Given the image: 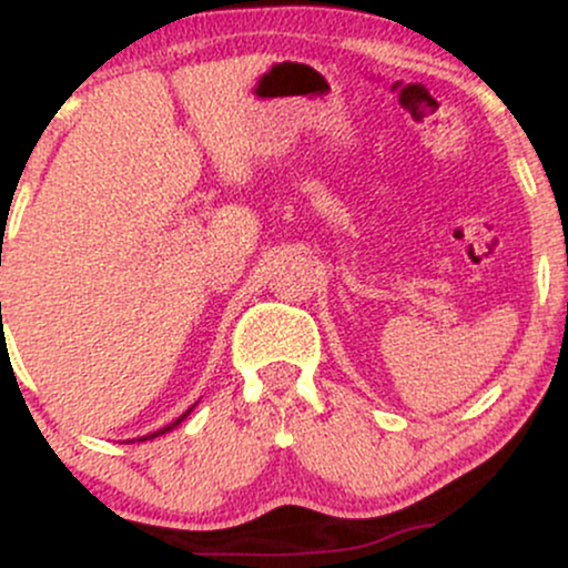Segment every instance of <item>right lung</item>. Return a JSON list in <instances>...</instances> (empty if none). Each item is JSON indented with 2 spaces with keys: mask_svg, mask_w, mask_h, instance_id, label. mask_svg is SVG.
<instances>
[{
  "mask_svg": "<svg viewBox=\"0 0 568 568\" xmlns=\"http://www.w3.org/2000/svg\"><path fill=\"white\" fill-rule=\"evenodd\" d=\"M192 408H194V406H192ZM192 408H189V410H186V414H181V416H179V419H175V422H171V425H168V427H162V429H158V433H149V435H143V438H139V440H152V438H158V435H165V433H171V429H173V427H179V425H181V422H184V419H186V416H189V414H192Z\"/></svg>",
  "mask_w": 568,
  "mask_h": 568,
  "instance_id": "right-lung-1",
  "label": "right lung"
}]
</instances>
